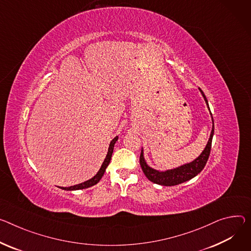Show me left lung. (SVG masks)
I'll list each match as a JSON object with an SVG mask.
<instances>
[{"mask_svg":"<svg viewBox=\"0 0 251 251\" xmlns=\"http://www.w3.org/2000/svg\"><path fill=\"white\" fill-rule=\"evenodd\" d=\"M200 93L202 95V97L204 98L205 103L207 105V108L210 112L209 109V105H208V101L205 97L203 91L198 88ZM211 115V120H212V130L210 133V137L208 139V142L205 146V148L203 149V151L201 152V154L195 158L193 161L189 162V163H185L181 166L172 168V169H167L164 171H160L154 169L152 167H150L144 157V150L142 147L141 150V154H140V165L141 168L145 174V176L151 181L153 183H156L158 185H163V186H174V185H178L183 183V182H186L190 179H192L193 177H195L197 174H199L202 169L204 168L205 164H206L208 157L210 154V150H211V144H212V138H213V134H214V121L212 118V114L210 112Z\"/></svg>","mask_w":251,"mask_h":251,"instance_id":"left-lung-1","label":"left lung"}]
</instances>
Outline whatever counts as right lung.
Listing matches in <instances>:
<instances>
[{"label": "right lung", "mask_w": 251, "mask_h": 251, "mask_svg": "<svg viewBox=\"0 0 251 251\" xmlns=\"http://www.w3.org/2000/svg\"><path fill=\"white\" fill-rule=\"evenodd\" d=\"M118 136H116L115 138H113L112 141L110 142L109 144V148H108V152H107V155L104 159V161L99 169V171L92 177L90 178L89 180H86L84 182H82V183H79V184H76V185H73V186H70V187H60L61 189L63 190H81V189H85V188H89L91 186H94L96 185L98 182L101 180V178L103 177L105 171H106V168L108 167L110 161H111V157H112V153H113V150H114V145H115L116 141L118 140Z\"/></svg>", "instance_id": "obj_1"}]
</instances>
